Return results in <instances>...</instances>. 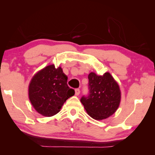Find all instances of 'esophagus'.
<instances>
[{"label": "esophagus", "instance_id": "esophagus-1", "mask_svg": "<svg viewBox=\"0 0 155 155\" xmlns=\"http://www.w3.org/2000/svg\"><path fill=\"white\" fill-rule=\"evenodd\" d=\"M79 94H80V89H79V88H76V89H75V95L78 96V95Z\"/></svg>", "mask_w": 155, "mask_h": 155}]
</instances>
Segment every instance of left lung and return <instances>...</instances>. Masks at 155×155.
<instances>
[{
	"label": "left lung",
	"instance_id": "obj_1",
	"mask_svg": "<svg viewBox=\"0 0 155 155\" xmlns=\"http://www.w3.org/2000/svg\"><path fill=\"white\" fill-rule=\"evenodd\" d=\"M88 94L83 96L81 102L90 117L103 120L114 114L120 102V91L109 72L98 76L88 74Z\"/></svg>",
	"mask_w": 155,
	"mask_h": 155
}]
</instances>
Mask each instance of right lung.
<instances>
[{"label": "right lung", "instance_id": "1", "mask_svg": "<svg viewBox=\"0 0 155 155\" xmlns=\"http://www.w3.org/2000/svg\"><path fill=\"white\" fill-rule=\"evenodd\" d=\"M68 77L61 67L48 65L31 81L28 97L35 109L45 117H52L60 111L64 103L74 94L67 84Z\"/></svg>", "mask_w": 155, "mask_h": 155}]
</instances>
